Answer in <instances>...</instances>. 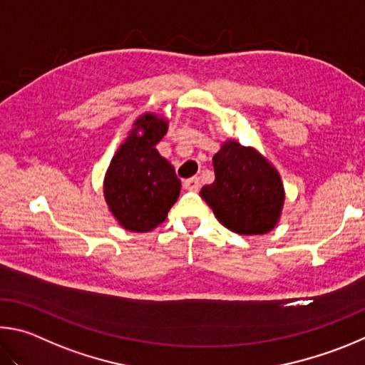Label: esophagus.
Instances as JSON below:
<instances>
[{"label":"esophagus","instance_id":"34e87169","mask_svg":"<svg viewBox=\"0 0 365 365\" xmlns=\"http://www.w3.org/2000/svg\"><path fill=\"white\" fill-rule=\"evenodd\" d=\"M184 187L187 190H199L200 189V179L199 178H189L184 181Z\"/></svg>","mask_w":365,"mask_h":365}]
</instances>
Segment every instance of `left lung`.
<instances>
[{
	"instance_id": "8db88e82",
	"label": "left lung",
	"mask_w": 365,
	"mask_h": 365,
	"mask_svg": "<svg viewBox=\"0 0 365 365\" xmlns=\"http://www.w3.org/2000/svg\"><path fill=\"white\" fill-rule=\"evenodd\" d=\"M215 182L203 186L202 199L222 226L242 235L274 229L285 192L277 170L253 147L226 140L213 157Z\"/></svg>"
}]
</instances>
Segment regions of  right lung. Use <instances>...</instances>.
Returning <instances> with one entry per match:
<instances>
[{"mask_svg": "<svg viewBox=\"0 0 365 365\" xmlns=\"http://www.w3.org/2000/svg\"><path fill=\"white\" fill-rule=\"evenodd\" d=\"M133 126L106 173L104 197L121 227L149 232L165 221L175 205L181 181L173 165L155 149L168 131L166 120L144 113Z\"/></svg>", "mask_w": 365, "mask_h": 365, "instance_id": "1", "label": "right lung"}]
</instances>
